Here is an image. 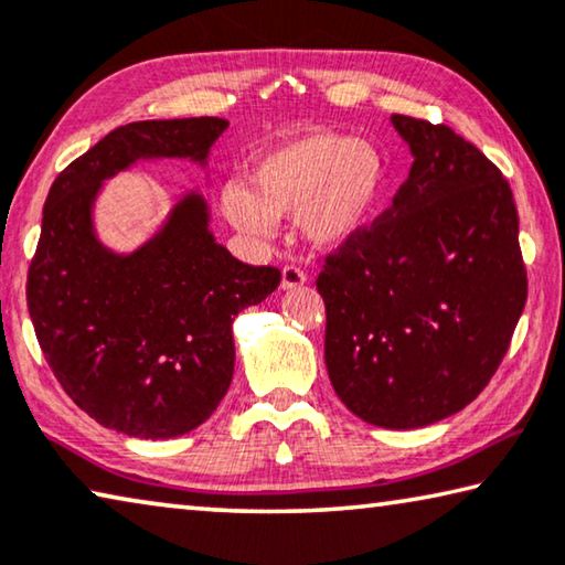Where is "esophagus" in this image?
Returning a JSON list of instances; mask_svg holds the SVG:
<instances>
[{"mask_svg": "<svg viewBox=\"0 0 565 565\" xmlns=\"http://www.w3.org/2000/svg\"><path fill=\"white\" fill-rule=\"evenodd\" d=\"M306 273L300 270L298 265H285L282 267V280H280V288L282 290H292V288H300V285H306Z\"/></svg>", "mask_w": 565, "mask_h": 565, "instance_id": "esophagus-1", "label": "esophagus"}]
</instances>
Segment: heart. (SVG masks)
<instances>
[{
	"label": "heart",
	"mask_w": 565,
	"mask_h": 565,
	"mask_svg": "<svg viewBox=\"0 0 565 565\" xmlns=\"http://www.w3.org/2000/svg\"><path fill=\"white\" fill-rule=\"evenodd\" d=\"M253 189L232 181L220 204L232 227L265 237L277 216L295 224L318 253H341L376 227L388 199V163L376 146L341 131H306L263 151Z\"/></svg>",
	"instance_id": "b5f03b06"
}]
</instances>
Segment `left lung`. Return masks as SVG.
<instances>
[{
  "instance_id": "8db88e82",
  "label": "left lung",
  "mask_w": 565,
  "mask_h": 565,
  "mask_svg": "<svg viewBox=\"0 0 565 565\" xmlns=\"http://www.w3.org/2000/svg\"><path fill=\"white\" fill-rule=\"evenodd\" d=\"M412 171L366 237L326 259V369L359 419L422 429L488 386L525 308L508 181L447 126L392 116Z\"/></svg>"
}]
</instances>
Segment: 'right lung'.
Here are the masks:
<instances>
[{
	"label": "right lung",
	"instance_id": "obj_1",
	"mask_svg": "<svg viewBox=\"0 0 565 565\" xmlns=\"http://www.w3.org/2000/svg\"><path fill=\"white\" fill-rule=\"evenodd\" d=\"M227 126L210 116L120 126L60 173L42 210L28 275L40 349L67 396L128 437L171 439L210 419L232 384L234 318L280 285V270L232 257L196 189L131 253L100 239L95 202L138 161L206 169Z\"/></svg>",
	"mask_w": 565,
	"mask_h": 565
}]
</instances>
